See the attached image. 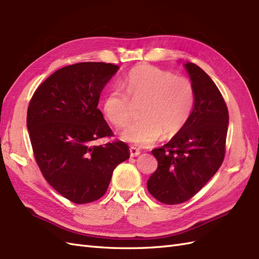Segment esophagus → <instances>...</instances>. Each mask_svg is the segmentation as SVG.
<instances>
[{"mask_svg": "<svg viewBox=\"0 0 259 259\" xmlns=\"http://www.w3.org/2000/svg\"><path fill=\"white\" fill-rule=\"evenodd\" d=\"M130 154H131V157H137L138 155L141 154V150L136 148L135 146H131L130 147Z\"/></svg>", "mask_w": 259, "mask_h": 259, "instance_id": "obj_1", "label": "esophagus"}]
</instances>
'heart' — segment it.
Segmentation results:
<instances>
[{"label":"heart","instance_id":"b5f03b06","mask_svg":"<svg viewBox=\"0 0 259 259\" xmlns=\"http://www.w3.org/2000/svg\"><path fill=\"white\" fill-rule=\"evenodd\" d=\"M121 88H113L103 100V112L117 127L127 124L133 104L142 103L141 118L121 132L122 140L138 146H149L162 135L171 137L184 128L190 117L195 92L187 78L150 65L132 69Z\"/></svg>","mask_w":259,"mask_h":259}]
</instances>
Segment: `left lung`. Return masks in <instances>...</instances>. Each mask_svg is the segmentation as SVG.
Wrapping results in <instances>:
<instances>
[{
	"instance_id": "8db88e82",
	"label": "left lung",
	"mask_w": 259,
	"mask_h": 259,
	"mask_svg": "<svg viewBox=\"0 0 259 259\" xmlns=\"http://www.w3.org/2000/svg\"><path fill=\"white\" fill-rule=\"evenodd\" d=\"M184 66L195 92L192 113L178 134L151 150L158 168L147 189L165 204L191 199L217 174L225 155L229 111L222 94L200 67L192 62Z\"/></svg>"
}]
</instances>
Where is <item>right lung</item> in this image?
Listing matches in <instances>:
<instances>
[{
	"instance_id": "obj_1",
	"label": "right lung",
	"mask_w": 259,
	"mask_h": 259,
	"mask_svg": "<svg viewBox=\"0 0 259 259\" xmlns=\"http://www.w3.org/2000/svg\"><path fill=\"white\" fill-rule=\"evenodd\" d=\"M118 66L80 62L59 69L37 88L27 110V130L44 177L73 203H90L106 192L113 170L130 158L98 109L100 94Z\"/></svg>"
}]
</instances>
